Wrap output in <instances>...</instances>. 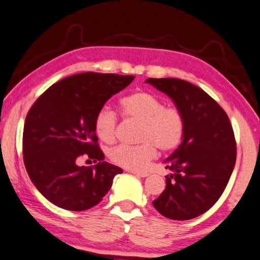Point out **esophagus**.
Here are the masks:
<instances>
[{
	"instance_id": "obj_1",
	"label": "esophagus",
	"mask_w": 260,
	"mask_h": 260,
	"mask_svg": "<svg viewBox=\"0 0 260 260\" xmlns=\"http://www.w3.org/2000/svg\"><path fill=\"white\" fill-rule=\"evenodd\" d=\"M132 174H134V175L136 176H138V177H146V176H149V173H146V172H131Z\"/></svg>"
}]
</instances>
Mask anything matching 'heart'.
<instances>
[{
    "label": "heart",
    "instance_id": "obj_1",
    "mask_svg": "<svg viewBox=\"0 0 260 260\" xmlns=\"http://www.w3.org/2000/svg\"><path fill=\"white\" fill-rule=\"evenodd\" d=\"M121 111L127 119L140 121L138 139L139 145L115 146L110 151L114 163L127 169L139 170L160 151L176 149L185 134V117L176 107H166L156 94L149 91H137L120 101ZM94 132L101 140L111 143L117 129V115L110 108L103 107L96 113L93 121Z\"/></svg>",
    "mask_w": 260,
    "mask_h": 260
}]
</instances>
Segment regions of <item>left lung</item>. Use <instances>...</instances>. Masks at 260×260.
I'll list each match as a JSON object with an SVG mask.
<instances>
[{
  "mask_svg": "<svg viewBox=\"0 0 260 260\" xmlns=\"http://www.w3.org/2000/svg\"><path fill=\"white\" fill-rule=\"evenodd\" d=\"M145 83L172 98L185 117L180 146L164 160L172 174L152 204L164 217L192 219L206 212L225 189L236 160V143L228 115L188 81L150 78Z\"/></svg>",
  "mask_w": 260,
  "mask_h": 260,
  "instance_id": "left-lung-1",
  "label": "left lung"
}]
</instances>
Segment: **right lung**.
<instances>
[{"label": "right lung", "instance_id": "1", "mask_svg": "<svg viewBox=\"0 0 260 260\" xmlns=\"http://www.w3.org/2000/svg\"><path fill=\"white\" fill-rule=\"evenodd\" d=\"M133 75L86 72L51 85L28 110L22 134L27 174L49 202L71 211L97 205L122 169L104 160L93 121L106 102L133 81ZM85 154L97 161L79 167Z\"/></svg>", "mask_w": 260, "mask_h": 260}]
</instances>
